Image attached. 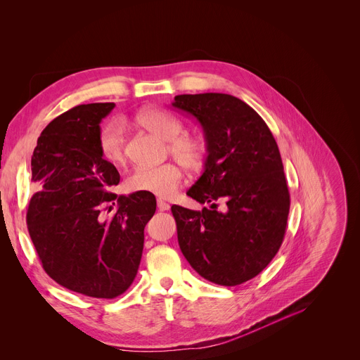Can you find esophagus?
Masks as SVG:
<instances>
[{
	"label": "esophagus",
	"instance_id": "esophagus-1",
	"mask_svg": "<svg viewBox=\"0 0 360 360\" xmlns=\"http://www.w3.org/2000/svg\"><path fill=\"white\" fill-rule=\"evenodd\" d=\"M169 204H167L166 201H163V200H158V208H159V211H167V210H169Z\"/></svg>",
	"mask_w": 360,
	"mask_h": 360
}]
</instances>
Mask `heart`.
Returning <instances> with one entry per match:
<instances>
[{"mask_svg": "<svg viewBox=\"0 0 360 360\" xmlns=\"http://www.w3.org/2000/svg\"><path fill=\"white\" fill-rule=\"evenodd\" d=\"M140 127L166 140V153L178 160L185 169L198 171L205 159L202 143L185 136L184 126L169 112L160 108L143 110L136 115ZM126 133L117 122L107 123L98 133V152L104 162L120 166L126 160ZM182 182V172L176 163H163L155 167L139 166L127 175L124 186L130 193H145L156 197H171Z\"/></svg>", "mask_w": 360, "mask_h": 360, "instance_id": "obj_1", "label": "heart"}]
</instances>
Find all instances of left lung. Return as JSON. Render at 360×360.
Wrapping results in <instances>:
<instances>
[{"instance_id": "1", "label": "left lung", "mask_w": 360, "mask_h": 360, "mask_svg": "<svg viewBox=\"0 0 360 360\" xmlns=\"http://www.w3.org/2000/svg\"><path fill=\"white\" fill-rule=\"evenodd\" d=\"M172 105L198 120L208 152L186 195L211 207L171 208L181 252L204 279L240 285L269 265L285 237L291 201L278 145L263 118L233 95L184 94Z\"/></svg>"}]
</instances>
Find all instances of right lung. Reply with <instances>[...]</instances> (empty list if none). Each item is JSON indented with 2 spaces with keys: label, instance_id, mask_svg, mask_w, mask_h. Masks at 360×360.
<instances>
[{
  "label": "right lung",
  "instance_id": "1",
  "mask_svg": "<svg viewBox=\"0 0 360 360\" xmlns=\"http://www.w3.org/2000/svg\"><path fill=\"white\" fill-rule=\"evenodd\" d=\"M114 107L78 105L46 126L32 156L36 193L26 217L46 274L70 291L107 300L133 283L145 227L156 211L152 194L111 193L120 174L100 156L97 139ZM110 202L117 210L104 219Z\"/></svg>",
  "mask_w": 360,
  "mask_h": 360
}]
</instances>
